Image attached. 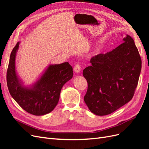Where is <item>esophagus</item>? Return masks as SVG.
Returning a JSON list of instances; mask_svg holds the SVG:
<instances>
[{
  "label": "esophagus",
  "instance_id": "obj_1",
  "mask_svg": "<svg viewBox=\"0 0 149 149\" xmlns=\"http://www.w3.org/2000/svg\"><path fill=\"white\" fill-rule=\"evenodd\" d=\"M74 71L75 73H79L81 71V66L79 65H76L74 67Z\"/></svg>",
  "mask_w": 149,
  "mask_h": 149
}]
</instances>
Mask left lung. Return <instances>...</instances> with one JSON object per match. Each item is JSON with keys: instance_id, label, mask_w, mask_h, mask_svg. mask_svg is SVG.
Instances as JSON below:
<instances>
[{"instance_id": "obj_1", "label": "left lung", "mask_w": 149, "mask_h": 149, "mask_svg": "<svg viewBox=\"0 0 149 149\" xmlns=\"http://www.w3.org/2000/svg\"><path fill=\"white\" fill-rule=\"evenodd\" d=\"M123 43L105 54L93 56L83 71L88 90L84 100L97 116L110 114L132 100L139 81L142 60L134 40L127 35Z\"/></svg>"}]
</instances>
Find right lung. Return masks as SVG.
Here are the masks:
<instances>
[{
  "mask_svg": "<svg viewBox=\"0 0 149 149\" xmlns=\"http://www.w3.org/2000/svg\"><path fill=\"white\" fill-rule=\"evenodd\" d=\"M17 43L10 54L7 71V83L12 97L25 111L35 116L52 112L60 99L63 85L73 76L69 63L49 65L44 74L31 88H25L15 71V56L19 49Z\"/></svg>",
  "mask_w": 149,
  "mask_h": 149,
  "instance_id": "obj_1",
  "label": "right lung"
}]
</instances>
